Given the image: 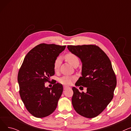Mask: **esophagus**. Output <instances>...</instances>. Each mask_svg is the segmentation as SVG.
<instances>
[{
    "instance_id": "obj_1",
    "label": "esophagus",
    "mask_w": 131,
    "mask_h": 131,
    "mask_svg": "<svg viewBox=\"0 0 131 131\" xmlns=\"http://www.w3.org/2000/svg\"><path fill=\"white\" fill-rule=\"evenodd\" d=\"M67 88H69V87L67 86H64V90H66V89Z\"/></svg>"
}]
</instances>
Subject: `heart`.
Segmentation results:
<instances>
[{"label": "heart", "mask_w": 131, "mask_h": 131, "mask_svg": "<svg viewBox=\"0 0 131 131\" xmlns=\"http://www.w3.org/2000/svg\"><path fill=\"white\" fill-rule=\"evenodd\" d=\"M65 58L66 60L68 62L74 67L78 66L79 64V59L78 57L75 54L68 52L65 55ZM61 58L60 57H58L54 60L53 64V69L55 71H57L59 70L61 64ZM73 79L68 76H65L59 79V82L60 83L65 85H70L71 84Z\"/></svg>", "instance_id": "1"}]
</instances>
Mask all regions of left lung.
I'll use <instances>...</instances> for the list:
<instances>
[{"mask_svg": "<svg viewBox=\"0 0 131 131\" xmlns=\"http://www.w3.org/2000/svg\"><path fill=\"white\" fill-rule=\"evenodd\" d=\"M67 48L82 63V77L75 85L87 88L84 93L72 88L73 106L80 115L94 118L104 111L114 97L117 80L111 61L97 46L68 45Z\"/></svg>", "mask_w": 131, "mask_h": 131, "instance_id": "left-lung-1", "label": "left lung"}]
</instances>
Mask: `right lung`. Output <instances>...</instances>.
<instances>
[{
  "instance_id": "add662e5",
  "label": "right lung",
  "mask_w": 131,
  "mask_h": 131,
  "mask_svg": "<svg viewBox=\"0 0 131 131\" xmlns=\"http://www.w3.org/2000/svg\"><path fill=\"white\" fill-rule=\"evenodd\" d=\"M66 46L41 43L27 53L18 73L19 95L28 112L37 118H43L56 109L63 91L61 84L45 87L54 74L53 64Z\"/></svg>"
}]
</instances>
